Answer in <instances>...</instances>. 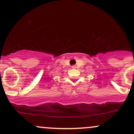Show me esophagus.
Returning a JSON list of instances; mask_svg holds the SVG:
<instances>
[{
    "label": "esophagus",
    "instance_id": "esophagus-1",
    "mask_svg": "<svg viewBox=\"0 0 134 134\" xmlns=\"http://www.w3.org/2000/svg\"><path fill=\"white\" fill-rule=\"evenodd\" d=\"M76 65H72V68H73V69H75V68H76Z\"/></svg>",
    "mask_w": 134,
    "mask_h": 134
}]
</instances>
